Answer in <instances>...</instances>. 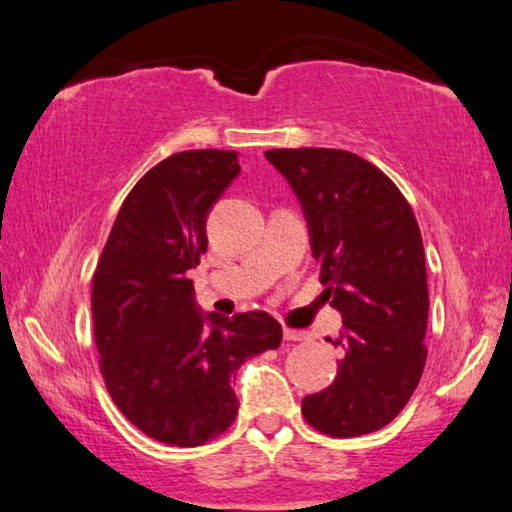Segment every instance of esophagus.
<instances>
[{
  "instance_id": "esophagus-1",
  "label": "esophagus",
  "mask_w": 512,
  "mask_h": 512,
  "mask_svg": "<svg viewBox=\"0 0 512 512\" xmlns=\"http://www.w3.org/2000/svg\"><path fill=\"white\" fill-rule=\"evenodd\" d=\"M283 336H285V341H292V343L304 341V338H306L304 331H297V329H285Z\"/></svg>"
}]
</instances>
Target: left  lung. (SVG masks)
Returning a JSON list of instances; mask_svg holds the SVG:
<instances>
[{
	"instance_id": "8db88e82",
	"label": "left lung",
	"mask_w": 512,
	"mask_h": 512,
	"mask_svg": "<svg viewBox=\"0 0 512 512\" xmlns=\"http://www.w3.org/2000/svg\"><path fill=\"white\" fill-rule=\"evenodd\" d=\"M292 185L311 232L320 283L343 315V352L327 390L301 413L313 429L352 438L383 429L420 383L427 362V269L415 213L378 167L336 148L266 150Z\"/></svg>"
}]
</instances>
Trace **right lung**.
<instances>
[{
  "mask_svg": "<svg viewBox=\"0 0 512 512\" xmlns=\"http://www.w3.org/2000/svg\"><path fill=\"white\" fill-rule=\"evenodd\" d=\"M239 171L234 150L155 164L122 201L92 278L106 390L134 427L178 448L225 434L239 413L234 371L283 341L264 311L201 315L187 278L208 248V211Z\"/></svg>",
  "mask_w": 512,
  "mask_h": 512,
  "instance_id": "add662e5",
  "label": "right lung"
}]
</instances>
